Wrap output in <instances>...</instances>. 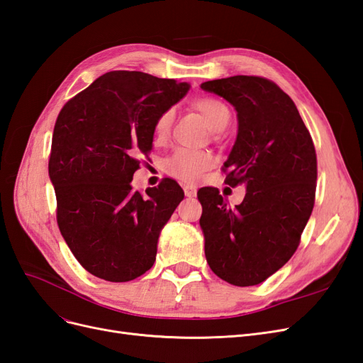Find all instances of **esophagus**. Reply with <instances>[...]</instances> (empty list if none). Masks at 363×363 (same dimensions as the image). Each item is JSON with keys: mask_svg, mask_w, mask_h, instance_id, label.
Returning <instances> with one entry per match:
<instances>
[{"mask_svg": "<svg viewBox=\"0 0 363 363\" xmlns=\"http://www.w3.org/2000/svg\"><path fill=\"white\" fill-rule=\"evenodd\" d=\"M183 191H184V195L188 196V199H194V196L196 195V189L194 188V186H189V184H184Z\"/></svg>", "mask_w": 363, "mask_h": 363, "instance_id": "34e87169", "label": "esophagus"}]
</instances>
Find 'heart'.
<instances>
[{
    "mask_svg": "<svg viewBox=\"0 0 363 363\" xmlns=\"http://www.w3.org/2000/svg\"><path fill=\"white\" fill-rule=\"evenodd\" d=\"M195 107L199 111L212 131L221 133L224 131L230 121H232V112L225 103L213 96H203L195 101ZM175 118V108L168 107L163 111L152 124V138L156 144H164L171 135L172 123ZM213 164L211 155L203 151H194L188 148L175 150L172 155L164 160L163 168L172 177L183 182H195L201 177V174Z\"/></svg>",
    "mask_w": 363,
    "mask_h": 363,
    "instance_id": "heart-1",
    "label": "heart"
}]
</instances>
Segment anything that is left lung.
Masks as SVG:
<instances>
[{
	"instance_id": "8db88e82",
	"label": "left lung",
	"mask_w": 363,
	"mask_h": 363,
	"mask_svg": "<svg viewBox=\"0 0 363 363\" xmlns=\"http://www.w3.org/2000/svg\"><path fill=\"white\" fill-rule=\"evenodd\" d=\"M200 87L235 107L238 135L224 163L225 183L247 189L235 207L216 188L199 191L206 259L219 279L255 286L300 244L315 203V147L298 108L276 83L235 75Z\"/></svg>"
}]
</instances>
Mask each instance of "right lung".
Masks as SVG:
<instances>
[{"instance_id": "right-lung-1", "label": "right lung", "mask_w": 363, "mask_h": 363, "mask_svg": "<svg viewBox=\"0 0 363 363\" xmlns=\"http://www.w3.org/2000/svg\"><path fill=\"white\" fill-rule=\"evenodd\" d=\"M189 83L140 71L107 72L63 106L54 125L50 180L60 233L80 265L107 281H130L155 265L162 228L183 200L171 179L145 195L131 188L152 124Z\"/></svg>"}]
</instances>
